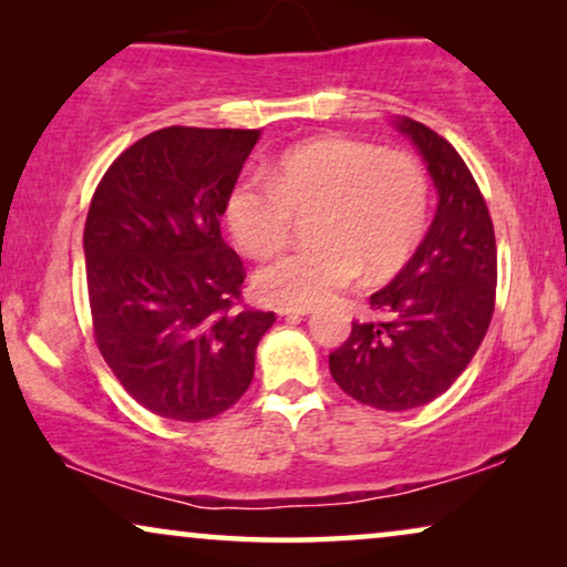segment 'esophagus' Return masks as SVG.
Masks as SVG:
<instances>
[{"mask_svg":"<svg viewBox=\"0 0 567 567\" xmlns=\"http://www.w3.org/2000/svg\"><path fill=\"white\" fill-rule=\"evenodd\" d=\"M276 312L281 317H307L312 315V307H278Z\"/></svg>","mask_w":567,"mask_h":567,"instance_id":"esophagus-1","label":"esophagus"}]
</instances>
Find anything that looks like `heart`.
<instances>
[{
	"mask_svg": "<svg viewBox=\"0 0 567 567\" xmlns=\"http://www.w3.org/2000/svg\"><path fill=\"white\" fill-rule=\"evenodd\" d=\"M268 181L243 175L224 198V221L250 258L281 252L293 212H312L317 243L270 262L255 291L270 305L309 307L336 297L363 270L384 278L415 250L429 216V177L402 152L324 136L278 154Z\"/></svg>",
	"mask_w": 567,
	"mask_h": 567,
	"instance_id": "1",
	"label": "heart"
}]
</instances>
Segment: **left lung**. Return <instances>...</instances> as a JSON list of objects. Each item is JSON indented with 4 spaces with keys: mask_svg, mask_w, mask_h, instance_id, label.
Returning <instances> with one entry per match:
<instances>
[{
    "mask_svg": "<svg viewBox=\"0 0 567 567\" xmlns=\"http://www.w3.org/2000/svg\"><path fill=\"white\" fill-rule=\"evenodd\" d=\"M392 126L423 157L436 214L405 268L369 297L379 320L353 322L330 353V374L353 400L400 413L444 394L477 353L493 317L498 255L483 193L454 146L405 115Z\"/></svg>",
    "mask_w": 567,
    "mask_h": 567,
    "instance_id": "obj_1",
    "label": "left lung"
}]
</instances>
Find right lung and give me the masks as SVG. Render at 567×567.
I'll use <instances>...</instances> for the list:
<instances>
[{"label": "right lung", "instance_id": "obj_1", "mask_svg": "<svg viewBox=\"0 0 567 567\" xmlns=\"http://www.w3.org/2000/svg\"><path fill=\"white\" fill-rule=\"evenodd\" d=\"M260 131L169 126L107 167L84 224L95 340L131 398L169 421H206L247 392L274 312L235 309L243 260L224 198Z\"/></svg>", "mask_w": 567, "mask_h": 567}]
</instances>
